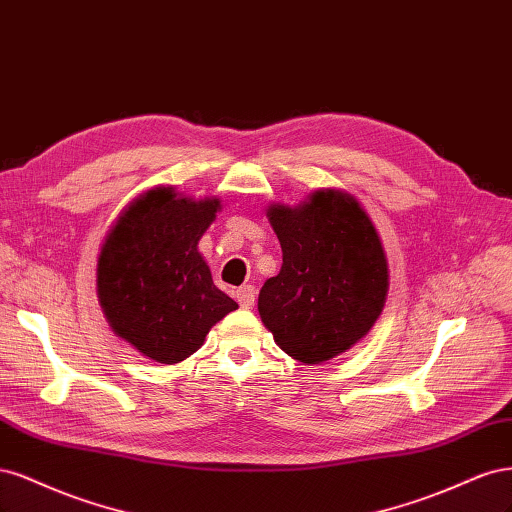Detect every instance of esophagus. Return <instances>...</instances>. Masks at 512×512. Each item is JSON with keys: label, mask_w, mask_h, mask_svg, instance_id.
<instances>
[{"label": "esophagus", "mask_w": 512, "mask_h": 512, "mask_svg": "<svg viewBox=\"0 0 512 512\" xmlns=\"http://www.w3.org/2000/svg\"><path fill=\"white\" fill-rule=\"evenodd\" d=\"M255 298H257V291L253 285H242L240 289H236V300L242 308H253Z\"/></svg>", "instance_id": "34e87169"}]
</instances>
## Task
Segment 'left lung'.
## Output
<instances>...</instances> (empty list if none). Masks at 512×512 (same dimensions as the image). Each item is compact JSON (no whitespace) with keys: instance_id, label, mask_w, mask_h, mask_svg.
I'll return each instance as SVG.
<instances>
[{"instance_id":"obj_1","label":"left lung","mask_w":512,"mask_h":512,"mask_svg":"<svg viewBox=\"0 0 512 512\" xmlns=\"http://www.w3.org/2000/svg\"><path fill=\"white\" fill-rule=\"evenodd\" d=\"M280 272L259 291V315L289 357L321 364L364 338L383 312L389 270L381 238L355 197L327 189L302 206H272Z\"/></svg>"}]
</instances>
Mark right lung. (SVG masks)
Instances as JSON below:
<instances>
[{
    "mask_svg": "<svg viewBox=\"0 0 512 512\" xmlns=\"http://www.w3.org/2000/svg\"><path fill=\"white\" fill-rule=\"evenodd\" d=\"M219 200L157 187L131 202L97 259V298L114 334L159 364H178L238 304L214 287L197 251Z\"/></svg>",
    "mask_w": 512,
    "mask_h": 512,
    "instance_id": "add662e5",
    "label": "right lung"
}]
</instances>
